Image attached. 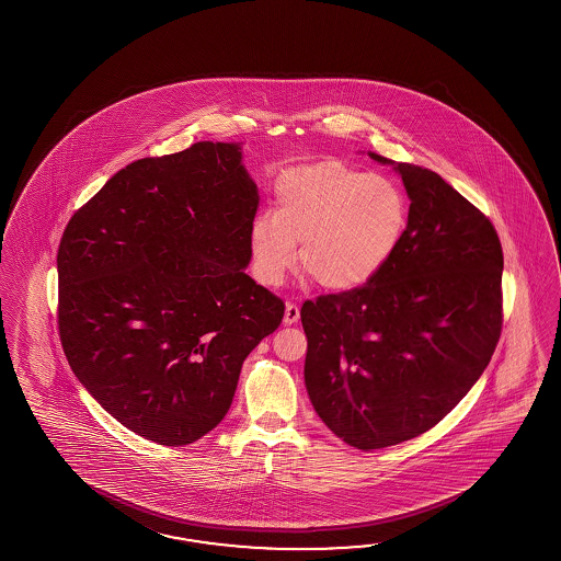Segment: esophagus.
I'll use <instances>...</instances> for the list:
<instances>
[{"instance_id": "esophagus-1", "label": "esophagus", "mask_w": 561, "mask_h": 561, "mask_svg": "<svg viewBox=\"0 0 561 561\" xmlns=\"http://www.w3.org/2000/svg\"><path fill=\"white\" fill-rule=\"evenodd\" d=\"M298 317H300V309H298V305L295 302H286L285 307V324H295L298 321Z\"/></svg>"}]
</instances>
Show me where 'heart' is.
<instances>
[{
  "instance_id": "b5f03b06",
  "label": "heart",
  "mask_w": 561,
  "mask_h": 561,
  "mask_svg": "<svg viewBox=\"0 0 561 561\" xmlns=\"http://www.w3.org/2000/svg\"><path fill=\"white\" fill-rule=\"evenodd\" d=\"M407 201L393 180L339 162L286 170L275 182V215L254 216L252 275L278 286L298 264L333 293L367 285L405 234Z\"/></svg>"
}]
</instances>
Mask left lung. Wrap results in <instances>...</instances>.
Returning a JSON list of instances; mask_svg holds the SVG:
<instances>
[{
  "mask_svg": "<svg viewBox=\"0 0 561 561\" xmlns=\"http://www.w3.org/2000/svg\"><path fill=\"white\" fill-rule=\"evenodd\" d=\"M369 156L401 174L405 234L367 285L300 309L310 403L360 451L435 427L488 367L503 324V251L488 216L437 172Z\"/></svg>",
  "mask_w": 561,
  "mask_h": 561,
  "instance_id": "1",
  "label": "left lung"
}]
</instances>
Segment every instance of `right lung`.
I'll use <instances>...</instances> for the list:
<instances>
[{"label":"right lung","instance_id":"1","mask_svg":"<svg viewBox=\"0 0 561 561\" xmlns=\"http://www.w3.org/2000/svg\"><path fill=\"white\" fill-rule=\"evenodd\" d=\"M259 191L240 144L122 168L58 249V329L73 375L124 427L188 445L225 419L244 358L285 317L256 285Z\"/></svg>","mask_w":561,"mask_h":561}]
</instances>
